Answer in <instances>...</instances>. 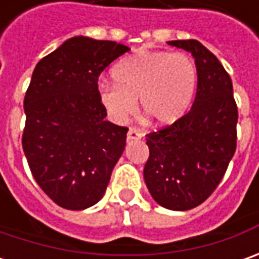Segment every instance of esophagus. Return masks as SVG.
<instances>
[{"mask_svg": "<svg viewBox=\"0 0 259 259\" xmlns=\"http://www.w3.org/2000/svg\"><path fill=\"white\" fill-rule=\"evenodd\" d=\"M128 140H140V138H143L144 137V133L141 131V130H137V128H130L128 130Z\"/></svg>", "mask_w": 259, "mask_h": 259, "instance_id": "obj_1", "label": "esophagus"}]
</instances>
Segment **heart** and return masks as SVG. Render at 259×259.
<instances>
[{
    "instance_id": "heart-1",
    "label": "heart",
    "mask_w": 259,
    "mask_h": 259,
    "mask_svg": "<svg viewBox=\"0 0 259 259\" xmlns=\"http://www.w3.org/2000/svg\"><path fill=\"white\" fill-rule=\"evenodd\" d=\"M115 83L102 82L99 101L114 122L134 112L135 99L154 122L168 125L189 109L197 85L194 60L186 53L141 50L112 69Z\"/></svg>"
}]
</instances>
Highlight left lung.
Wrapping results in <instances>:
<instances>
[{
  "instance_id": "left-lung-1",
  "label": "left lung",
  "mask_w": 259,
  "mask_h": 259,
  "mask_svg": "<svg viewBox=\"0 0 259 259\" xmlns=\"http://www.w3.org/2000/svg\"><path fill=\"white\" fill-rule=\"evenodd\" d=\"M168 45L192 53L197 91L187 114L147 134L144 180L160 206L189 210L203 203L224 179L236 150L238 108L231 76L212 52L197 40Z\"/></svg>"
}]
</instances>
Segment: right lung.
<instances>
[{"label":"right lung","instance_id":"1","mask_svg":"<svg viewBox=\"0 0 259 259\" xmlns=\"http://www.w3.org/2000/svg\"><path fill=\"white\" fill-rule=\"evenodd\" d=\"M128 50L77 35L35 66L24 98L23 150L37 184L60 207L98 203L124 153L128 128L105 121L98 79Z\"/></svg>","mask_w":259,"mask_h":259}]
</instances>
